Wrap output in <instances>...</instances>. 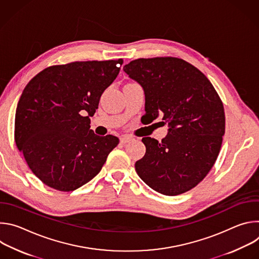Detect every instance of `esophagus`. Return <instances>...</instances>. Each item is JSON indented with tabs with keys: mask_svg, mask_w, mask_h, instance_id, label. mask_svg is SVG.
I'll return each instance as SVG.
<instances>
[{
	"mask_svg": "<svg viewBox=\"0 0 259 259\" xmlns=\"http://www.w3.org/2000/svg\"><path fill=\"white\" fill-rule=\"evenodd\" d=\"M131 140H133V137L130 136V135H122V136L120 137V141H121L122 143H127V142H129V141H131Z\"/></svg>",
	"mask_w": 259,
	"mask_h": 259,
	"instance_id": "1",
	"label": "esophagus"
}]
</instances>
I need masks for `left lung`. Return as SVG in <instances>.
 I'll return each mask as SVG.
<instances>
[{
    "label": "left lung",
    "mask_w": 259,
    "mask_h": 259,
    "mask_svg": "<svg viewBox=\"0 0 259 259\" xmlns=\"http://www.w3.org/2000/svg\"><path fill=\"white\" fill-rule=\"evenodd\" d=\"M145 95V116H162L168 135L143 137L145 155L135 163L153 190L177 196L194 189L213 167L226 131L223 101L204 73L177 57L138 58L124 66ZM164 123V122H163Z\"/></svg>",
    "instance_id": "1"
}]
</instances>
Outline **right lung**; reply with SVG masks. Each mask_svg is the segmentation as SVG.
I'll return each instance as SVG.
<instances>
[{"instance_id": "obj_1", "label": "right lung", "mask_w": 259, "mask_h": 259, "mask_svg": "<svg viewBox=\"0 0 259 259\" xmlns=\"http://www.w3.org/2000/svg\"><path fill=\"white\" fill-rule=\"evenodd\" d=\"M123 59L75 61L49 66L25 86L17 104L14 138L32 171L46 186L71 192L101 170L119 144L98 136L90 118Z\"/></svg>"}]
</instances>
